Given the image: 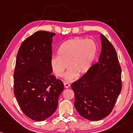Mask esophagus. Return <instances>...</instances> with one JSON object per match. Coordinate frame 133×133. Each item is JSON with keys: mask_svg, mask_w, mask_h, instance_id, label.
<instances>
[{"mask_svg": "<svg viewBox=\"0 0 133 133\" xmlns=\"http://www.w3.org/2000/svg\"><path fill=\"white\" fill-rule=\"evenodd\" d=\"M64 86L66 88H68L69 87H70V84L69 83H67V82L64 83Z\"/></svg>", "mask_w": 133, "mask_h": 133, "instance_id": "34e87169", "label": "esophagus"}]
</instances>
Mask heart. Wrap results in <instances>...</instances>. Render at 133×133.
Returning <instances> with one entry per match:
<instances>
[{"label": "heart", "instance_id": "1", "mask_svg": "<svg viewBox=\"0 0 133 133\" xmlns=\"http://www.w3.org/2000/svg\"><path fill=\"white\" fill-rule=\"evenodd\" d=\"M97 52V46L92 40L74 38L64 42L58 50V56H53L51 66L54 74L61 77L68 65L70 70L65 78L74 79L76 74L81 76L91 68Z\"/></svg>", "mask_w": 133, "mask_h": 133}]
</instances>
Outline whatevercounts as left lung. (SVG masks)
Returning a JSON list of instances; mask_svg holds the SVG:
<instances>
[{
  "label": "left lung",
  "mask_w": 133,
  "mask_h": 133,
  "mask_svg": "<svg viewBox=\"0 0 133 133\" xmlns=\"http://www.w3.org/2000/svg\"><path fill=\"white\" fill-rule=\"evenodd\" d=\"M102 52L98 62L71 84L74 107L89 121H99L111 112L122 90V69L112 43L101 34Z\"/></svg>",
  "instance_id": "left-lung-1"
}]
</instances>
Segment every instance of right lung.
Here are the masks:
<instances>
[{
  "label": "right lung",
  "instance_id": "obj_1",
  "mask_svg": "<svg viewBox=\"0 0 133 133\" xmlns=\"http://www.w3.org/2000/svg\"><path fill=\"white\" fill-rule=\"evenodd\" d=\"M54 32L39 31L27 37L18 51L14 72V93L27 117L42 121L55 112L62 81L52 75Z\"/></svg>",
  "mask_w": 133,
  "mask_h": 133
}]
</instances>
